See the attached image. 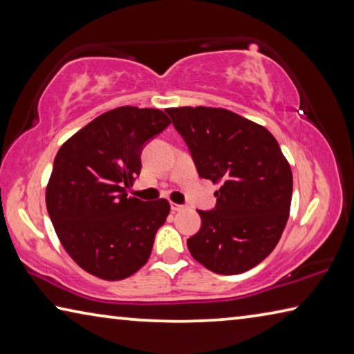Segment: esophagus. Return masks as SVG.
<instances>
[{
    "label": "esophagus",
    "instance_id": "obj_1",
    "mask_svg": "<svg viewBox=\"0 0 354 354\" xmlns=\"http://www.w3.org/2000/svg\"><path fill=\"white\" fill-rule=\"evenodd\" d=\"M170 209H171V212H179V211H183V209H185V206L176 205V203H170Z\"/></svg>",
    "mask_w": 354,
    "mask_h": 354
}]
</instances>
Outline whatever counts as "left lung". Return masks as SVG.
Here are the masks:
<instances>
[{
	"label": "left lung",
	"mask_w": 354,
	"mask_h": 354,
	"mask_svg": "<svg viewBox=\"0 0 354 354\" xmlns=\"http://www.w3.org/2000/svg\"><path fill=\"white\" fill-rule=\"evenodd\" d=\"M173 127L198 175L214 184L217 205L198 211L201 227L187 239L195 261L218 274L256 267L277 247L289 218L292 170L261 124L217 107H171Z\"/></svg>",
	"instance_id": "left-lung-1"
}]
</instances>
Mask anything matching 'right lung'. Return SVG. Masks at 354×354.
Listing matches in <instances>:
<instances>
[{"mask_svg": "<svg viewBox=\"0 0 354 354\" xmlns=\"http://www.w3.org/2000/svg\"><path fill=\"white\" fill-rule=\"evenodd\" d=\"M170 124L159 109L123 106L70 137L56 154L46 209L59 241L93 277L118 281L143 267L169 201H142L127 189L140 175L143 147Z\"/></svg>", "mask_w": 354, "mask_h": 354, "instance_id": "add662e5", "label": "right lung"}]
</instances>
